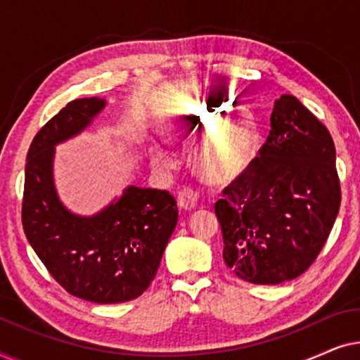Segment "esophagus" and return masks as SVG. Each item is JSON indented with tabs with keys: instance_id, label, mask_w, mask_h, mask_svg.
<instances>
[{
	"instance_id": "1",
	"label": "esophagus",
	"mask_w": 360,
	"mask_h": 360,
	"mask_svg": "<svg viewBox=\"0 0 360 360\" xmlns=\"http://www.w3.org/2000/svg\"><path fill=\"white\" fill-rule=\"evenodd\" d=\"M176 201H179L180 210L185 211V213H188V211L196 208V195L191 190H181Z\"/></svg>"
}]
</instances>
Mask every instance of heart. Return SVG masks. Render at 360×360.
<instances>
[{"mask_svg": "<svg viewBox=\"0 0 360 360\" xmlns=\"http://www.w3.org/2000/svg\"><path fill=\"white\" fill-rule=\"evenodd\" d=\"M181 121V136L188 141H201L195 164L201 179L208 184H231L254 164L260 134L248 110L229 112L223 103L201 98L185 108ZM157 159L165 160L164 152H157Z\"/></svg>", "mask_w": 360, "mask_h": 360, "instance_id": "obj_1", "label": "heart"}]
</instances>
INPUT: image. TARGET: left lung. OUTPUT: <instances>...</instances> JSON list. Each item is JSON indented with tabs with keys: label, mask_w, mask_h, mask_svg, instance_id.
<instances>
[{
	"label": "left lung",
	"mask_w": 360,
	"mask_h": 360,
	"mask_svg": "<svg viewBox=\"0 0 360 360\" xmlns=\"http://www.w3.org/2000/svg\"><path fill=\"white\" fill-rule=\"evenodd\" d=\"M339 205L331 134L297 98L282 95L259 157L214 205L226 265L255 285L300 277L326 244Z\"/></svg>",
	"instance_id": "1"
}]
</instances>
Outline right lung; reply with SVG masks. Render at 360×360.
Instances as JSON below:
<instances>
[{
    "label": "right lung",
    "mask_w": 360,
    "mask_h": 360,
    "mask_svg": "<svg viewBox=\"0 0 360 360\" xmlns=\"http://www.w3.org/2000/svg\"><path fill=\"white\" fill-rule=\"evenodd\" d=\"M105 98L73 100L34 137L26 157L22 228L34 252L68 293L93 303L141 297L159 269L179 210L169 191L129 185L91 216L73 213L53 181L56 146L80 134Z\"/></svg>",
    "instance_id": "add662e5"
}]
</instances>
